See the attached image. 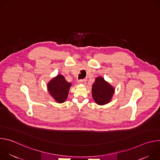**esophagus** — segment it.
Returning <instances> with one entry per match:
<instances>
[{
	"instance_id": "1",
	"label": "esophagus",
	"mask_w": 160,
	"mask_h": 160,
	"mask_svg": "<svg viewBox=\"0 0 160 160\" xmlns=\"http://www.w3.org/2000/svg\"><path fill=\"white\" fill-rule=\"evenodd\" d=\"M86 83V80H80L78 81V83L79 84H82V85H85Z\"/></svg>"
}]
</instances>
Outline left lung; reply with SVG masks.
Listing matches in <instances>:
<instances>
[{
	"instance_id": "8db88e82",
	"label": "left lung",
	"mask_w": 160,
	"mask_h": 160,
	"mask_svg": "<svg viewBox=\"0 0 160 160\" xmlns=\"http://www.w3.org/2000/svg\"><path fill=\"white\" fill-rule=\"evenodd\" d=\"M115 92V88L101 77H97L92 87V95L94 101L99 105L109 102Z\"/></svg>"
}]
</instances>
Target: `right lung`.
<instances>
[{
    "instance_id": "obj_1",
    "label": "right lung",
    "mask_w": 160,
    "mask_h": 160,
    "mask_svg": "<svg viewBox=\"0 0 160 160\" xmlns=\"http://www.w3.org/2000/svg\"><path fill=\"white\" fill-rule=\"evenodd\" d=\"M71 85V83L68 82L62 75H58L48 83V89L57 102L62 103L68 97Z\"/></svg>"
}]
</instances>
